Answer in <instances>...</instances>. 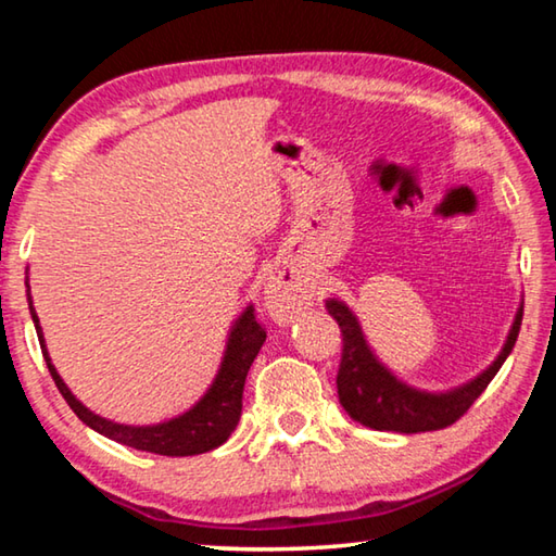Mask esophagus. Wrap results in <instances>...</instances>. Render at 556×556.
<instances>
[{"mask_svg":"<svg viewBox=\"0 0 556 556\" xmlns=\"http://www.w3.org/2000/svg\"><path fill=\"white\" fill-rule=\"evenodd\" d=\"M308 304L306 291H301L294 281L269 277L265 285V306L277 324H291Z\"/></svg>","mask_w":556,"mask_h":556,"instance_id":"obj_1","label":"esophagus"}]
</instances>
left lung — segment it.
<instances>
[{"label":"left lung","instance_id":"obj_1","mask_svg":"<svg viewBox=\"0 0 556 556\" xmlns=\"http://www.w3.org/2000/svg\"><path fill=\"white\" fill-rule=\"evenodd\" d=\"M522 306L525 301H520L501 353L483 372H478L473 380L458 384V388L429 392L412 388L390 368H384L365 341L363 326L353 308L343 304L341 299H326L328 314L336 318L343 333V357L336 384L338 400H341L348 417L361 421L363 427L400 431V434H419V431H437L454 425L458 417H464L470 404L481 397V392L503 368L507 355L513 353L522 324Z\"/></svg>","mask_w":556,"mask_h":556}]
</instances>
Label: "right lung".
<instances>
[{
  "instance_id": "1",
  "label": "right lung",
  "mask_w": 556,
  "mask_h": 556,
  "mask_svg": "<svg viewBox=\"0 0 556 556\" xmlns=\"http://www.w3.org/2000/svg\"><path fill=\"white\" fill-rule=\"evenodd\" d=\"M26 287H29V277H26ZM29 312L31 321L36 326V336H39L43 361L49 365V372L55 382V388L63 394V400L68 402V407L78 414L83 425L96 429L98 434L108 437L117 444L131 446L137 451H149V454L159 456H195L205 454V451L218 448L228 441V437L235 431L242 414V390L244 378L252 361H255L262 343H265V328L255 321V306H244V312L235 318L225 341V353L220 361V368L215 372L211 388L205 390L203 397L193 404L191 409H186L178 417H172L159 425H119L100 417V414L90 412L75 394L68 390V384L55 370L51 363L49 348H46V338L41 331L39 316H36L34 301L29 294Z\"/></svg>"
}]
</instances>
